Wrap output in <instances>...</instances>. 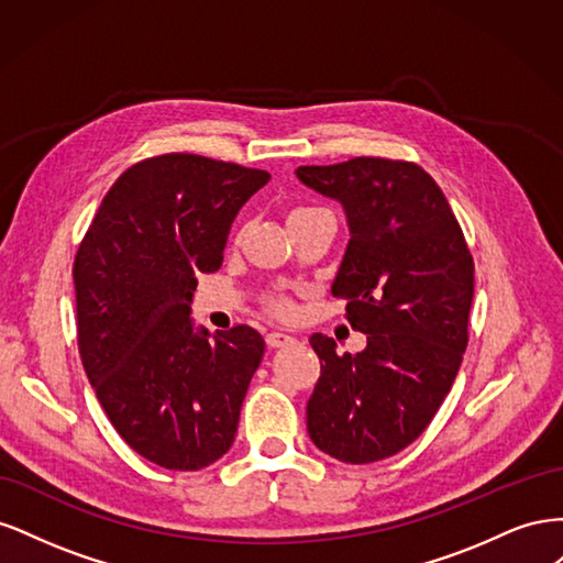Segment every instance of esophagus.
I'll list each match as a JSON object with an SVG mask.
<instances>
[{"label": "esophagus", "mask_w": 563, "mask_h": 563, "mask_svg": "<svg viewBox=\"0 0 563 563\" xmlns=\"http://www.w3.org/2000/svg\"><path fill=\"white\" fill-rule=\"evenodd\" d=\"M265 343H267V347H284L288 343H294V335H288L284 331H269L265 335Z\"/></svg>", "instance_id": "1"}]
</instances>
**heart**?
I'll list each match as a JSON object with an SVG mask.
<instances>
[{
    "mask_svg": "<svg viewBox=\"0 0 563 563\" xmlns=\"http://www.w3.org/2000/svg\"><path fill=\"white\" fill-rule=\"evenodd\" d=\"M296 211H302V209H296ZM267 305H269L272 312H277V314H282V317L291 314V302H288L284 296H272V298L267 300Z\"/></svg>",
    "mask_w": 563,
    "mask_h": 563,
    "instance_id": "heart-1",
    "label": "heart"
}]
</instances>
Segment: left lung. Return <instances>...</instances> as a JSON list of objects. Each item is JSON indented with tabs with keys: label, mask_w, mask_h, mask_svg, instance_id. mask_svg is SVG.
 I'll use <instances>...</instances> for the list:
<instances>
[{
	"label": "left lung",
	"mask_w": 563,
	"mask_h": 563,
	"mask_svg": "<svg viewBox=\"0 0 563 563\" xmlns=\"http://www.w3.org/2000/svg\"><path fill=\"white\" fill-rule=\"evenodd\" d=\"M296 176L343 203L350 244L331 294L366 333L356 354L310 338L321 373L308 432L335 460L376 463L413 444L449 395L467 347L474 261L441 187L413 162L354 157Z\"/></svg>",
	"instance_id": "8db88e82"
}]
</instances>
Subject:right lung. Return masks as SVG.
Returning a JSON list of instances; mask_svg holds the SVG:
<instances>
[{"label": "right lung", "instance_id": "add662e5", "mask_svg": "<svg viewBox=\"0 0 563 563\" xmlns=\"http://www.w3.org/2000/svg\"><path fill=\"white\" fill-rule=\"evenodd\" d=\"M267 172L187 152L117 178L75 255L77 343L126 444L166 470H201L232 446L265 340L240 323L195 329L197 272H216L234 216Z\"/></svg>", "mask_w": 563, "mask_h": 563}]
</instances>
